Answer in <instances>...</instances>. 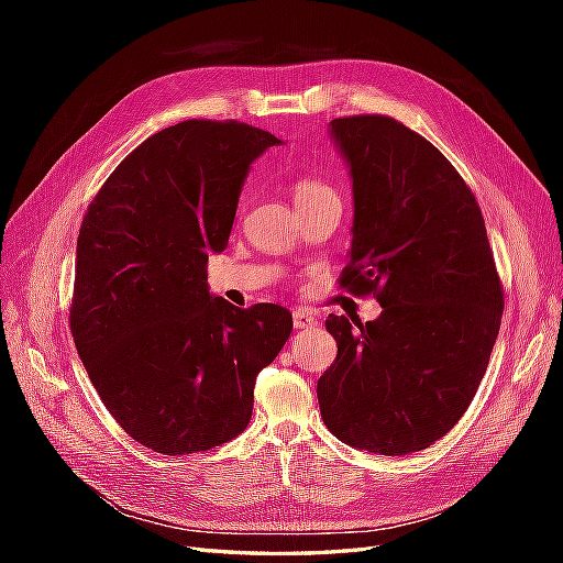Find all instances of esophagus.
Wrapping results in <instances>:
<instances>
[{
    "mask_svg": "<svg viewBox=\"0 0 563 563\" xmlns=\"http://www.w3.org/2000/svg\"><path fill=\"white\" fill-rule=\"evenodd\" d=\"M294 327L296 329H312V327H317V317L310 310L298 308V310H294Z\"/></svg>",
    "mask_w": 563,
    "mask_h": 563,
    "instance_id": "1",
    "label": "esophagus"
}]
</instances>
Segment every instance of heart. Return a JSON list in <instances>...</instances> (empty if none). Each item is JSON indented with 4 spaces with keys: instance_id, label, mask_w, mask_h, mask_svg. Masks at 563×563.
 <instances>
[{
    "instance_id": "b5f03b06",
    "label": "heart",
    "mask_w": 563,
    "mask_h": 563,
    "mask_svg": "<svg viewBox=\"0 0 563 563\" xmlns=\"http://www.w3.org/2000/svg\"><path fill=\"white\" fill-rule=\"evenodd\" d=\"M294 199H296V207H305V203L321 201V199H338V192L333 190V185H329L319 176H300L294 183Z\"/></svg>"
}]
</instances>
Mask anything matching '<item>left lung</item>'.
Returning <instances> with one entry per match:
<instances>
[{
	"instance_id": "1",
	"label": "left lung",
	"mask_w": 563,
	"mask_h": 563,
	"mask_svg": "<svg viewBox=\"0 0 563 563\" xmlns=\"http://www.w3.org/2000/svg\"><path fill=\"white\" fill-rule=\"evenodd\" d=\"M331 135L354 192L338 282L373 294L383 312L366 323L327 319L338 354L317 383L319 411L347 446L416 453L444 437L479 389L503 284L479 203L430 141L385 114L333 119Z\"/></svg>"
}]
</instances>
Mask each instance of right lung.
<instances>
[{
	"label": "right lung",
	"instance_id": "right-lung-1",
	"mask_svg": "<svg viewBox=\"0 0 563 563\" xmlns=\"http://www.w3.org/2000/svg\"><path fill=\"white\" fill-rule=\"evenodd\" d=\"M279 143L187 119L126 155L84 213L70 331L98 397L145 449L187 455L242 434L255 378L291 335L282 305L242 310L207 284L251 162Z\"/></svg>",
	"mask_w": 563,
	"mask_h": 563
}]
</instances>
